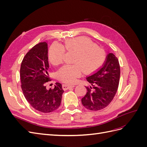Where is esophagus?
Listing matches in <instances>:
<instances>
[{"label": "esophagus", "instance_id": "1", "mask_svg": "<svg viewBox=\"0 0 147 147\" xmlns=\"http://www.w3.org/2000/svg\"><path fill=\"white\" fill-rule=\"evenodd\" d=\"M74 86H75L74 85H72V84H63V88L64 90H69V89H70L71 88H74Z\"/></svg>", "mask_w": 147, "mask_h": 147}]
</instances>
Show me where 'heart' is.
Returning <instances> with one entry per match:
<instances>
[{"instance_id": "heart-1", "label": "heart", "mask_w": 147, "mask_h": 147, "mask_svg": "<svg viewBox=\"0 0 147 147\" xmlns=\"http://www.w3.org/2000/svg\"><path fill=\"white\" fill-rule=\"evenodd\" d=\"M65 50L69 53H76L74 57V64L66 65L57 72L60 81L75 83L83 72L86 74H93L104 65L107 53L104 48L99 47L91 39L79 37L68 40L63 46L58 43L53 44L48 53L49 60L55 65L63 64L65 57Z\"/></svg>"}]
</instances>
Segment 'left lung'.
Returning <instances> with one entry per match:
<instances>
[{"mask_svg":"<svg viewBox=\"0 0 147 147\" xmlns=\"http://www.w3.org/2000/svg\"><path fill=\"white\" fill-rule=\"evenodd\" d=\"M120 77V66L117 57L109 53L102 67L86 77L90 83L87 92L82 99L84 107L97 111L107 107L117 92Z\"/></svg>","mask_w":147,"mask_h":147,"instance_id":"left-lung-1","label":"left lung"}]
</instances>
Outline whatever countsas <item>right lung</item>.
<instances>
[{"instance_id":"1","label":"right lung","mask_w":147,"mask_h":147,"mask_svg":"<svg viewBox=\"0 0 147 147\" xmlns=\"http://www.w3.org/2000/svg\"><path fill=\"white\" fill-rule=\"evenodd\" d=\"M48 59L47 43H39L26 53L20 68L21 87L26 99L34 109L45 113L59 107L64 91L58 82L55 88H46L51 81Z\"/></svg>"}]
</instances>
